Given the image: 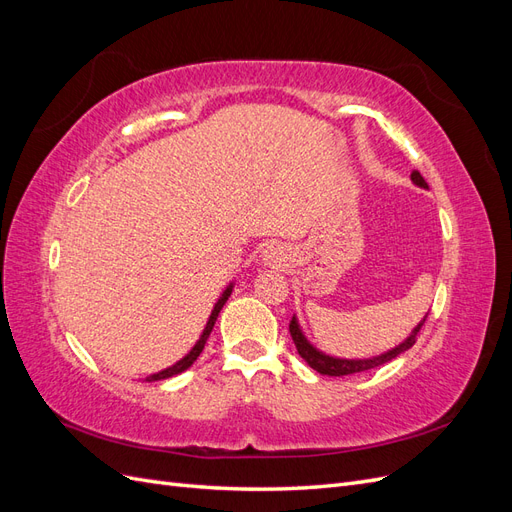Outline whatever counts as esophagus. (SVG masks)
<instances>
[{
    "label": "esophagus",
    "mask_w": 512,
    "mask_h": 512,
    "mask_svg": "<svg viewBox=\"0 0 512 512\" xmlns=\"http://www.w3.org/2000/svg\"><path fill=\"white\" fill-rule=\"evenodd\" d=\"M262 260H265V265H269V267H282L284 262H286L284 247L280 243L269 245L267 250H265V254H262Z\"/></svg>",
    "instance_id": "34e87169"
}]
</instances>
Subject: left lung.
Listing matches in <instances>:
<instances>
[{"instance_id": "obj_1", "label": "left lung", "mask_w": 512, "mask_h": 512, "mask_svg": "<svg viewBox=\"0 0 512 512\" xmlns=\"http://www.w3.org/2000/svg\"><path fill=\"white\" fill-rule=\"evenodd\" d=\"M410 177H412V183L418 185V188H425V190L429 188L427 181L421 177V173H418V170H412ZM425 318H427V316H425ZM425 318L416 324V327L412 329V333H410L399 346H395V348H391V350H386V352H382V354H378V356H371V359H339V356L324 354L322 350H318V348L305 337V333H303V329H301V324H299L297 316H292V320H290V335H292L294 346H297V352L301 354V359H303L309 367L316 369L318 374H322V376H350V374H359V371H367V369L380 367V365H384V363L393 361L395 356H399L401 352L410 350V348L414 346V342H416L418 331H421V327L425 324Z\"/></svg>"}]
</instances>
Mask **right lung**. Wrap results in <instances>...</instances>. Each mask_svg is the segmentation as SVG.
Here are the masks:
<instances>
[{
	"label": "right lung",
	"mask_w": 512,
	"mask_h": 512,
	"mask_svg": "<svg viewBox=\"0 0 512 512\" xmlns=\"http://www.w3.org/2000/svg\"><path fill=\"white\" fill-rule=\"evenodd\" d=\"M232 288H235V284H228V286H226V290L222 292V297L218 299V303L213 305V309H211V316H209V320H207V324H205L203 333H200L198 342L194 344V348H192L188 354H185L181 361H177L175 365H170V367H166V369L158 371V374H151V376H147V378H145V382H158V380L173 378V376L181 374V371H185L188 367H192V363L198 359L200 352H203V348H205V344H207V339H209V335H211V331H213V324H215V320H218V316H220V312H222L224 303H226V301H228V297H230Z\"/></svg>",
	"instance_id": "obj_1"
}]
</instances>
